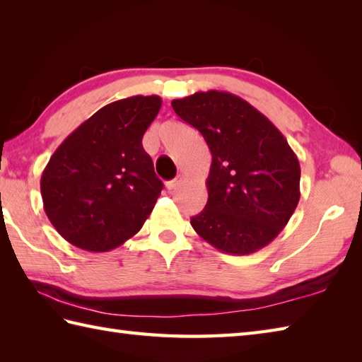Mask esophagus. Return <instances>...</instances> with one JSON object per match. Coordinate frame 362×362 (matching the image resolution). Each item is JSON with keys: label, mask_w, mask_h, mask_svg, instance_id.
<instances>
[{"label": "esophagus", "mask_w": 362, "mask_h": 362, "mask_svg": "<svg viewBox=\"0 0 362 362\" xmlns=\"http://www.w3.org/2000/svg\"><path fill=\"white\" fill-rule=\"evenodd\" d=\"M179 183H180V179H173V180L166 182V188H168L169 191H173V189H175L177 187H179Z\"/></svg>", "instance_id": "34e87169"}]
</instances>
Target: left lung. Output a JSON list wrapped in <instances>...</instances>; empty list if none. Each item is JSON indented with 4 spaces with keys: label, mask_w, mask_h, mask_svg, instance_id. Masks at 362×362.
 Masks as SVG:
<instances>
[{
    "label": "left lung",
    "mask_w": 362,
    "mask_h": 362,
    "mask_svg": "<svg viewBox=\"0 0 362 362\" xmlns=\"http://www.w3.org/2000/svg\"><path fill=\"white\" fill-rule=\"evenodd\" d=\"M171 105L211 152L209 201L191 218L196 233L230 255L263 249L288 224L300 199V165L286 138L227 91H197Z\"/></svg>",
    "instance_id": "1"
}]
</instances>
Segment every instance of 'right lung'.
Returning a JSON list of instances; mask_svg holds the SVG:
<instances>
[{
	"mask_svg": "<svg viewBox=\"0 0 362 362\" xmlns=\"http://www.w3.org/2000/svg\"><path fill=\"white\" fill-rule=\"evenodd\" d=\"M160 107V96L107 104L52 153L40 180L43 209L70 244L109 252L149 218L163 183L141 140Z\"/></svg>",
	"mask_w": 362,
	"mask_h": 362,
	"instance_id": "1",
	"label": "right lung"
}]
</instances>
